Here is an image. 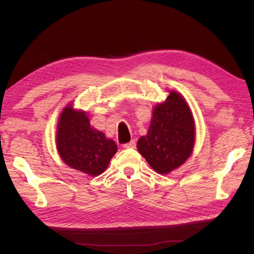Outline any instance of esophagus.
<instances>
[{"label": "esophagus", "instance_id": "34e87169", "mask_svg": "<svg viewBox=\"0 0 254 254\" xmlns=\"http://www.w3.org/2000/svg\"><path fill=\"white\" fill-rule=\"evenodd\" d=\"M123 147H124V148H134L135 147V141L134 140L130 141L129 143H126V144L123 145Z\"/></svg>", "mask_w": 254, "mask_h": 254}]
</instances>
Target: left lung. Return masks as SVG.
Instances as JSON below:
<instances>
[{
  "mask_svg": "<svg viewBox=\"0 0 254 254\" xmlns=\"http://www.w3.org/2000/svg\"><path fill=\"white\" fill-rule=\"evenodd\" d=\"M195 126L190 110L182 96L172 91L153 109L148 132L137 141V150L159 174H168L190 156Z\"/></svg>",
  "mask_w": 254,
  "mask_h": 254,
  "instance_id": "8db88e82",
  "label": "left lung"
}]
</instances>
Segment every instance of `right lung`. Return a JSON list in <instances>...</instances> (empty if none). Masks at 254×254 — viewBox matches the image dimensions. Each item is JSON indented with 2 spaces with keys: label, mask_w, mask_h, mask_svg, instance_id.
<instances>
[{
  "label": "right lung",
  "mask_w": 254,
  "mask_h": 254,
  "mask_svg": "<svg viewBox=\"0 0 254 254\" xmlns=\"http://www.w3.org/2000/svg\"><path fill=\"white\" fill-rule=\"evenodd\" d=\"M56 145L65 164L90 176L104 173L118 150L114 141L90 126L86 113L71 106L60 115Z\"/></svg>",
  "instance_id": "right-lung-1"
}]
</instances>
